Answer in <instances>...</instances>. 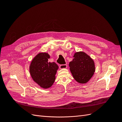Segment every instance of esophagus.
Segmentation results:
<instances>
[{
	"label": "esophagus",
	"instance_id": "esophagus-1",
	"mask_svg": "<svg viewBox=\"0 0 122 122\" xmlns=\"http://www.w3.org/2000/svg\"><path fill=\"white\" fill-rule=\"evenodd\" d=\"M67 68V65H61L60 66V69H66Z\"/></svg>",
	"mask_w": 122,
	"mask_h": 122
}]
</instances>
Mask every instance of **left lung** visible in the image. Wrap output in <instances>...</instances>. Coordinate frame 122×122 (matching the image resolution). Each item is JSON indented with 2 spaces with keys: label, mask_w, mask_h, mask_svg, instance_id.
I'll use <instances>...</instances> for the list:
<instances>
[{
  "label": "left lung",
  "mask_w": 122,
  "mask_h": 122,
  "mask_svg": "<svg viewBox=\"0 0 122 122\" xmlns=\"http://www.w3.org/2000/svg\"><path fill=\"white\" fill-rule=\"evenodd\" d=\"M69 66L73 78L77 82L82 84L91 79L96 70L94 60L83 51L75 52Z\"/></svg>",
  "instance_id": "1"
}]
</instances>
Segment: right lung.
Returning a JSON list of instances; mask_svg holds the SVG:
<instances>
[{
    "label": "right lung",
    "instance_id": "1",
    "mask_svg": "<svg viewBox=\"0 0 122 122\" xmlns=\"http://www.w3.org/2000/svg\"><path fill=\"white\" fill-rule=\"evenodd\" d=\"M50 55L40 52L32 59L29 66V73L32 80L42 88L50 87L55 79L58 66L54 62H49Z\"/></svg>",
    "mask_w": 122,
    "mask_h": 122
}]
</instances>
